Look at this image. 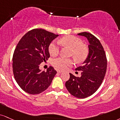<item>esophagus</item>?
Wrapping results in <instances>:
<instances>
[{
  "mask_svg": "<svg viewBox=\"0 0 120 120\" xmlns=\"http://www.w3.org/2000/svg\"><path fill=\"white\" fill-rule=\"evenodd\" d=\"M57 73H63V71H61V70H57Z\"/></svg>",
  "mask_w": 120,
  "mask_h": 120,
  "instance_id": "esophagus-1",
  "label": "esophagus"
}]
</instances>
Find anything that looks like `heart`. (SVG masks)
I'll return each mask as SVG.
<instances>
[{
	"instance_id": "heart-1",
	"label": "heart",
	"mask_w": 120,
	"mask_h": 120,
	"mask_svg": "<svg viewBox=\"0 0 120 120\" xmlns=\"http://www.w3.org/2000/svg\"><path fill=\"white\" fill-rule=\"evenodd\" d=\"M60 44L67 46L71 49V56H73L77 61H82L86 58L88 55V49L80 38L74 36L69 35L64 37L59 41ZM60 47L59 44L55 41L52 42L49 47L50 54L55 56L59 54ZM52 65L57 69L65 70L73 64V60L70 59H64L58 57L52 60Z\"/></svg>"
}]
</instances>
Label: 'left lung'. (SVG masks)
Listing matches in <instances>:
<instances>
[{
  "label": "left lung",
  "mask_w": 120,
  "mask_h": 120,
  "mask_svg": "<svg viewBox=\"0 0 120 120\" xmlns=\"http://www.w3.org/2000/svg\"><path fill=\"white\" fill-rule=\"evenodd\" d=\"M79 36L86 37L89 42V54L82 66L75 70L82 71L80 77L71 73L65 83L69 93L78 98H85L97 91L103 82L107 70L106 55L100 41L90 33L82 32Z\"/></svg>",
  "instance_id": "1"
}]
</instances>
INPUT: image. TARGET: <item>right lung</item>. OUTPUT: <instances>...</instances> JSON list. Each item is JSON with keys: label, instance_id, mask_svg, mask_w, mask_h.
Returning a JSON list of instances; mask_svg holds the SVG:
<instances>
[{"label": "right lung", "instance_id": "add662e5", "mask_svg": "<svg viewBox=\"0 0 120 120\" xmlns=\"http://www.w3.org/2000/svg\"><path fill=\"white\" fill-rule=\"evenodd\" d=\"M43 29H34L22 37L13 56V71L19 86L24 92L37 94L51 84L57 71L52 66L41 71L39 66L50 57L49 47L58 36Z\"/></svg>", "mask_w": 120, "mask_h": 120}]
</instances>
